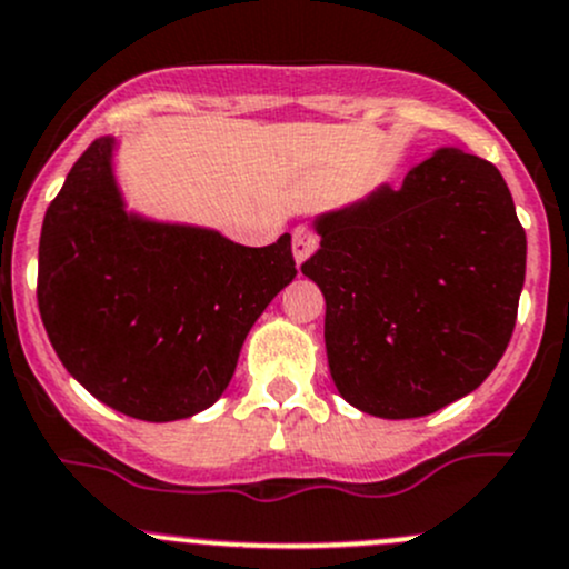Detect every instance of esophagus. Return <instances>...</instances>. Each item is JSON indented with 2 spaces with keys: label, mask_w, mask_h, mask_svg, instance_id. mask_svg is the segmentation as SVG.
Returning a JSON list of instances; mask_svg holds the SVG:
<instances>
[{
  "label": "esophagus",
  "mask_w": 569,
  "mask_h": 569,
  "mask_svg": "<svg viewBox=\"0 0 569 569\" xmlns=\"http://www.w3.org/2000/svg\"><path fill=\"white\" fill-rule=\"evenodd\" d=\"M319 248V237L308 229V226H297L295 237H291V250H295V259L297 264H302L313 250Z\"/></svg>",
  "instance_id": "obj_1"
}]
</instances>
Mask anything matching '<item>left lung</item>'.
<instances>
[{
    "label": "left lung",
    "mask_w": 569,
    "mask_h": 569,
    "mask_svg": "<svg viewBox=\"0 0 569 569\" xmlns=\"http://www.w3.org/2000/svg\"><path fill=\"white\" fill-rule=\"evenodd\" d=\"M316 231L302 274L325 295L327 360L351 406L411 420L488 379L526 274V231L493 163L439 149Z\"/></svg>",
    "instance_id": "1"
}]
</instances>
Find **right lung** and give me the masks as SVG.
Segmentation results:
<instances>
[{
    "mask_svg": "<svg viewBox=\"0 0 569 569\" xmlns=\"http://www.w3.org/2000/svg\"><path fill=\"white\" fill-rule=\"evenodd\" d=\"M111 147L89 143L46 209L40 319L94 398L136 420H184L223 395L250 327L295 280L291 237L244 248L133 218L113 184Z\"/></svg>",
    "mask_w": 569,
    "mask_h": 569,
    "instance_id": "add662e5",
    "label": "right lung"
}]
</instances>
